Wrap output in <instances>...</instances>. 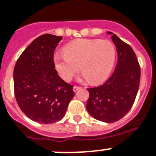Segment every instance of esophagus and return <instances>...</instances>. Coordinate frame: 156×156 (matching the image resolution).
Returning a JSON list of instances; mask_svg holds the SVG:
<instances>
[{"instance_id": "34e87169", "label": "esophagus", "mask_w": 156, "mask_h": 156, "mask_svg": "<svg viewBox=\"0 0 156 156\" xmlns=\"http://www.w3.org/2000/svg\"><path fill=\"white\" fill-rule=\"evenodd\" d=\"M80 88H81V87H76V86H75V87H74V88H73V90H74V92H77V91H78V90L80 89Z\"/></svg>"}]
</instances>
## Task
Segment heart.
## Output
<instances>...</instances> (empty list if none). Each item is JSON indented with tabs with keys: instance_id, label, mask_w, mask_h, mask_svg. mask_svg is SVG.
Segmentation results:
<instances>
[{
	"instance_id": "b5f03b06",
	"label": "heart",
	"mask_w": 156,
	"mask_h": 156,
	"mask_svg": "<svg viewBox=\"0 0 156 156\" xmlns=\"http://www.w3.org/2000/svg\"><path fill=\"white\" fill-rule=\"evenodd\" d=\"M115 60V48L110 41L82 39L66 45L65 52H57L54 56L58 74L69 82L82 73L91 83L105 80L111 74Z\"/></svg>"
}]
</instances>
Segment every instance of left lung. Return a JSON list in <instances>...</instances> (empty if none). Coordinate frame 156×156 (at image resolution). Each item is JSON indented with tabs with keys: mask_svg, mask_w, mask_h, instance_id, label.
<instances>
[{
	"mask_svg": "<svg viewBox=\"0 0 156 156\" xmlns=\"http://www.w3.org/2000/svg\"><path fill=\"white\" fill-rule=\"evenodd\" d=\"M111 38L118 53L115 71L105 83L87 89V111L95 119L105 122H116L128 113L140 82V66L132 48L115 34H112Z\"/></svg>",
	"mask_w": 156,
	"mask_h": 156,
	"instance_id": "left-lung-1",
	"label": "left lung"
}]
</instances>
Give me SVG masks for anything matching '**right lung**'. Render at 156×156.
<instances>
[{
    "label": "right lung",
    "instance_id": "1",
    "mask_svg": "<svg viewBox=\"0 0 156 156\" xmlns=\"http://www.w3.org/2000/svg\"><path fill=\"white\" fill-rule=\"evenodd\" d=\"M62 39L49 34L37 37L19 57L13 70L16 102L28 118L39 123L62 119L74 96L73 86L55 69L54 50Z\"/></svg>",
    "mask_w": 156,
    "mask_h": 156
}]
</instances>
